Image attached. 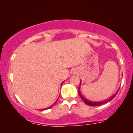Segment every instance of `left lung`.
Wrapping results in <instances>:
<instances>
[{"instance_id": "1", "label": "left lung", "mask_w": 133, "mask_h": 133, "mask_svg": "<svg viewBox=\"0 0 133 133\" xmlns=\"http://www.w3.org/2000/svg\"><path fill=\"white\" fill-rule=\"evenodd\" d=\"M79 96L80 97H81V99L83 100V101L84 102L86 103L87 105H90V106H92V107H96V106H99V105H103L104 104V103H106L107 102H110L111 101V100L113 99V98L115 97L116 96V94L115 95L112 96L109 99H107L105 100L104 101H102V102H92V101H89L88 99H86L85 97H83V96L82 95L81 92H80V88H79Z\"/></svg>"}]
</instances>
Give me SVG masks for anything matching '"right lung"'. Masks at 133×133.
Instances as JSON below:
<instances>
[{
    "label": "right lung",
    "mask_w": 133,
    "mask_h": 133,
    "mask_svg": "<svg viewBox=\"0 0 133 133\" xmlns=\"http://www.w3.org/2000/svg\"><path fill=\"white\" fill-rule=\"evenodd\" d=\"M55 103H54V104L53 105H51V107H48V109H50V108H51V107H53V106H54V105H55ZM46 110V109H42V110Z\"/></svg>",
    "instance_id": "obj_1"
}]
</instances>
